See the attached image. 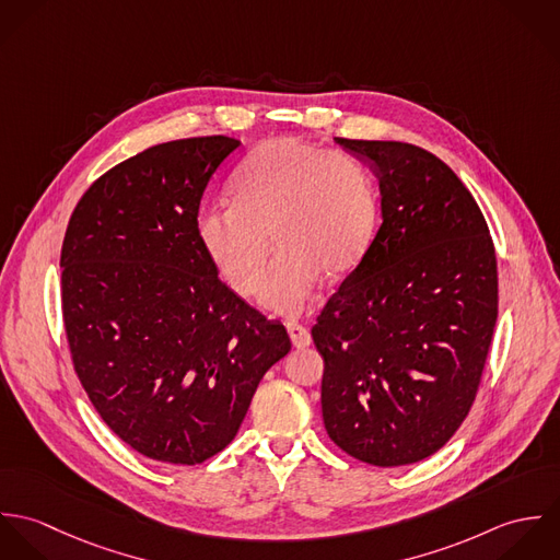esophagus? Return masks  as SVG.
Segmentation results:
<instances>
[{
    "instance_id": "esophagus-1",
    "label": "esophagus",
    "mask_w": 560,
    "mask_h": 560,
    "mask_svg": "<svg viewBox=\"0 0 560 560\" xmlns=\"http://www.w3.org/2000/svg\"><path fill=\"white\" fill-rule=\"evenodd\" d=\"M287 331H289V336H291V342L298 347V349H302V347H308L311 342H313V336H311V331L302 325V323H295V320H291V323H287Z\"/></svg>"
}]
</instances>
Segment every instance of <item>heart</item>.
Segmentation results:
<instances>
[{
	"instance_id": "1",
	"label": "heart",
	"mask_w": 560,
	"mask_h": 560,
	"mask_svg": "<svg viewBox=\"0 0 560 560\" xmlns=\"http://www.w3.org/2000/svg\"><path fill=\"white\" fill-rule=\"evenodd\" d=\"M231 189V205H209L198 213V240L243 298L260 287L273 241L278 256L260 304L282 315L306 308L320 273L327 280L349 273L375 233L373 176L340 149L291 136L260 142L241 161Z\"/></svg>"
}]
</instances>
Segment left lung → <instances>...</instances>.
<instances>
[{
	"mask_svg": "<svg viewBox=\"0 0 560 560\" xmlns=\"http://www.w3.org/2000/svg\"><path fill=\"white\" fill-rule=\"evenodd\" d=\"M366 161L382 226L313 327L325 431L347 455L397 468L438 453L479 393L498 319V262L459 176L407 142L334 138Z\"/></svg>",
	"mask_w": 560,
	"mask_h": 560,
	"instance_id": "obj_1",
	"label": "left lung"
}]
</instances>
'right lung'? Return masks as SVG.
Masks as SVG:
<instances>
[{
  "mask_svg": "<svg viewBox=\"0 0 560 560\" xmlns=\"http://www.w3.org/2000/svg\"><path fill=\"white\" fill-rule=\"evenodd\" d=\"M240 140L151 147L101 174L62 241L73 369L103 422L140 455L196 466L240 431L262 375L291 351L198 240L209 178Z\"/></svg>",
  "mask_w": 560,
  "mask_h": 560,
  "instance_id": "1",
  "label": "right lung"
}]
</instances>
